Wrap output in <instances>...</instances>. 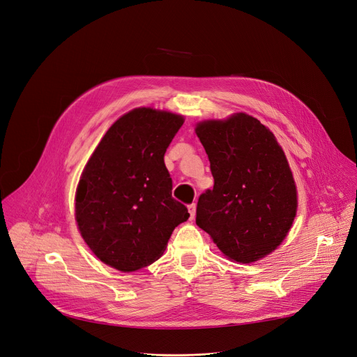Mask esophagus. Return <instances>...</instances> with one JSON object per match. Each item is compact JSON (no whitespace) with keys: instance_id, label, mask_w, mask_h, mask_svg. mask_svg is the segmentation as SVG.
<instances>
[{"instance_id":"1","label":"esophagus","mask_w":357,"mask_h":357,"mask_svg":"<svg viewBox=\"0 0 357 357\" xmlns=\"http://www.w3.org/2000/svg\"><path fill=\"white\" fill-rule=\"evenodd\" d=\"M188 213H190V220H194V217H195V203H191L188 206Z\"/></svg>"}]
</instances>
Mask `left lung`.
<instances>
[{
    "instance_id": "8db88e82",
    "label": "left lung",
    "mask_w": 357,
    "mask_h": 357,
    "mask_svg": "<svg viewBox=\"0 0 357 357\" xmlns=\"http://www.w3.org/2000/svg\"><path fill=\"white\" fill-rule=\"evenodd\" d=\"M195 133L214 177L213 190L197 203L195 222L229 259L258 261L284 241L296 215V187L284 150L245 113L199 123Z\"/></svg>"
}]
</instances>
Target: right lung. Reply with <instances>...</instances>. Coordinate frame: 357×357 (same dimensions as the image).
Wrapping results in <instances>:
<instances>
[{
  "instance_id": "obj_1",
  "label": "right lung",
  "mask_w": 357,
  "mask_h": 357,
  "mask_svg": "<svg viewBox=\"0 0 357 357\" xmlns=\"http://www.w3.org/2000/svg\"><path fill=\"white\" fill-rule=\"evenodd\" d=\"M184 119L139 107L110 126L79 180L75 215L85 243L105 264L137 271L160 258L190 214L173 199L165 153Z\"/></svg>"
}]
</instances>
